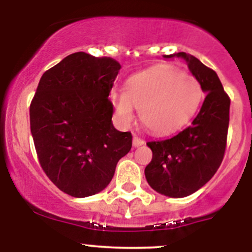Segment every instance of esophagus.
<instances>
[{
  "mask_svg": "<svg viewBox=\"0 0 252 252\" xmlns=\"http://www.w3.org/2000/svg\"><path fill=\"white\" fill-rule=\"evenodd\" d=\"M144 143V141L142 140V138H140L138 136L134 135V138H132V146L134 147H140L142 146V144Z\"/></svg>",
  "mask_w": 252,
  "mask_h": 252,
  "instance_id": "1",
  "label": "esophagus"
}]
</instances>
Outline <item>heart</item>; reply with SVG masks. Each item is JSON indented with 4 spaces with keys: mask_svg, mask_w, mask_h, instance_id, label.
Listing matches in <instances>:
<instances>
[{
    "mask_svg": "<svg viewBox=\"0 0 252 252\" xmlns=\"http://www.w3.org/2000/svg\"><path fill=\"white\" fill-rule=\"evenodd\" d=\"M110 98L124 126L134 121L137 108L141 122L149 131L169 134L194 116L204 99V90L195 77L161 66L130 77L126 92L114 90Z\"/></svg>",
    "mask_w": 252,
    "mask_h": 252,
    "instance_id": "obj_1",
    "label": "heart"
}]
</instances>
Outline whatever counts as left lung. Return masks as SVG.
I'll use <instances>...</instances> for the list:
<instances>
[{"instance_id":"8db88e82","label":"left lung","mask_w":252,"mask_h":252,"mask_svg":"<svg viewBox=\"0 0 252 252\" xmlns=\"http://www.w3.org/2000/svg\"><path fill=\"white\" fill-rule=\"evenodd\" d=\"M172 57L187 63L206 97L189 126L169 138L147 142L153 158L144 174L158 193L184 198L201 189L220 166L226 148L231 100L212 68L185 52L166 56Z\"/></svg>"}]
</instances>
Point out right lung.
<instances>
[{
    "label": "right lung",
    "instance_id": "add662e5",
    "mask_svg": "<svg viewBox=\"0 0 252 252\" xmlns=\"http://www.w3.org/2000/svg\"><path fill=\"white\" fill-rule=\"evenodd\" d=\"M120 63L77 52L42 74L31 103V131L43 172L74 198L105 189L120 158L132 146L131 132L112 124L109 94Z\"/></svg>",
    "mask_w": 252,
    "mask_h": 252
}]
</instances>
